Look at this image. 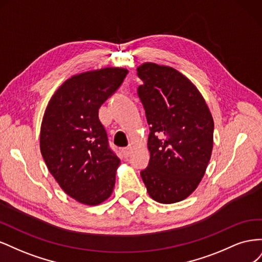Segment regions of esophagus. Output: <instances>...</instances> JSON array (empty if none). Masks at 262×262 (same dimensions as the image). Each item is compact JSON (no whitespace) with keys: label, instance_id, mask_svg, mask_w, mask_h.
Masks as SVG:
<instances>
[{"label":"esophagus","instance_id":"34e87169","mask_svg":"<svg viewBox=\"0 0 262 262\" xmlns=\"http://www.w3.org/2000/svg\"><path fill=\"white\" fill-rule=\"evenodd\" d=\"M122 154L125 158H128L131 155V147H123L122 148Z\"/></svg>","mask_w":262,"mask_h":262}]
</instances>
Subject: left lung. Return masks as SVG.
Returning <instances> with one entry per match:
<instances>
[{
	"instance_id": "obj_1",
	"label": "left lung",
	"mask_w": 262,
	"mask_h": 262,
	"mask_svg": "<svg viewBox=\"0 0 262 262\" xmlns=\"http://www.w3.org/2000/svg\"><path fill=\"white\" fill-rule=\"evenodd\" d=\"M138 96L149 124V162L141 170L148 194L175 203L201 181L213 147L214 122L202 95L186 76L169 67L144 63Z\"/></svg>"
}]
</instances>
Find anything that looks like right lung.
Instances as JSON below:
<instances>
[{
  "label": "right lung",
  "mask_w": 262,
  "mask_h": 262,
  "mask_svg": "<svg viewBox=\"0 0 262 262\" xmlns=\"http://www.w3.org/2000/svg\"><path fill=\"white\" fill-rule=\"evenodd\" d=\"M128 70L106 68L63 83L47 106L40 150L51 175L78 202L96 205L112 194L120 164L109 146L98 110L121 86Z\"/></svg>",
  "instance_id": "1"
}]
</instances>
